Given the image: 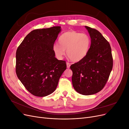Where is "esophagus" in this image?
Wrapping results in <instances>:
<instances>
[{
  "instance_id": "1",
  "label": "esophagus",
  "mask_w": 129,
  "mask_h": 129,
  "mask_svg": "<svg viewBox=\"0 0 129 129\" xmlns=\"http://www.w3.org/2000/svg\"><path fill=\"white\" fill-rule=\"evenodd\" d=\"M66 64H67V68H70V66H71V64H70V63H68V62H67V63H66Z\"/></svg>"
}]
</instances>
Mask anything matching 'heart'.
<instances>
[{"mask_svg": "<svg viewBox=\"0 0 129 129\" xmlns=\"http://www.w3.org/2000/svg\"><path fill=\"white\" fill-rule=\"evenodd\" d=\"M90 44V40L87 35L74 30L66 32L58 38V44L53 47L55 56L61 59L66 54L73 62H79L86 56Z\"/></svg>", "mask_w": 129, "mask_h": 129, "instance_id": "1", "label": "heart"}]
</instances>
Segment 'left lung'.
Instances as JSON below:
<instances>
[{
    "label": "left lung",
    "instance_id": "1",
    "mask_svg": "<svg viewBox=\"0 0 129 129\" xmlns=\"http://www.w3.org/2000/svg\"><path fill=\"white\" fill-rule=\"evenodd\" d=\"M91 38V45L82 60L71 66L72 83L83 95L99 92L105 86L113 67L111 48L99 31L85 26Z\"/></svg>",
    "mask_w": 129,
    "mask_h": 129
}]
</instances>
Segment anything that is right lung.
Instances as JSON below:
<instances>
[{
    "instance_id": "1",
    "label": "right lung",
    "mask_w": 129,
    "mask_h": 129,
    "mask_svg": "<svg viewBox=\"0 0 129 129\" xmlns=\"http://www.w3.org/2000/svg\"><path fill=\"white\" fill-rule=\"evenodd\" d=\"M60 26L35 29L28 34L16 52L15 72L32 95L45 97L53 93L66 69L65 61L55 57L53 47Z\"/></svg>"
}]
</instances>
